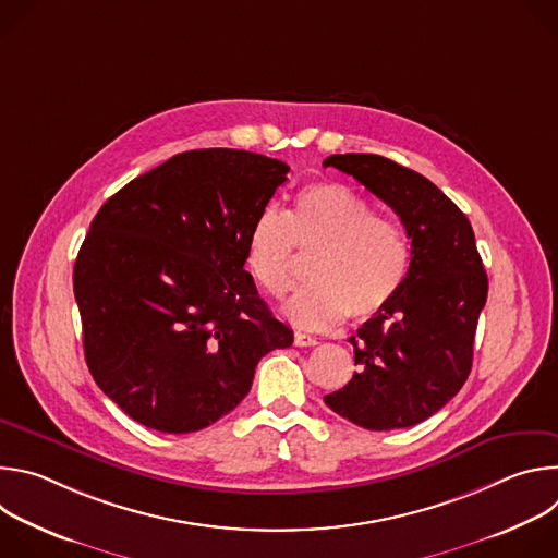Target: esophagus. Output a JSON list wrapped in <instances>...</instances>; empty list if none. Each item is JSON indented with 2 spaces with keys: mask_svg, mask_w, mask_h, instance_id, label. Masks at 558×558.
<instances>
[{
  "mask_svg": "<svg viewBox=\"0 0 558 558\" xmlns=\"http://www.w3.org/2000/svg\"><path fill=\"white\" fill-rule=\"evenodd\" d=\"M293 344H295V347H315L317 340H315L313 336H308V333H300V331H298V333L293 336Z\"/></svg>",
  "mask_w": 558,
  "mask_h": 558,
  "instance_id": "34e87169",
  "label": "esophagus"
}]
</instances>
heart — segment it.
<instances>
[{
	"label": "heart",
	"mask_w": 558,
	"mask_h": 558,
	"mask_svg": "<svg viewBox=\"0 0 558 558\" xmlns=\"http://www.w3.org/2000/svg\"><path fill=\"white\" fill-rule=\"evenodd\" d=\"M295 250L313 254L306 278L282 311L302 329H329L344 315L366 320L402 291L411 247L402 225L375 214L368 198L342 183H313L298 192L289 214L265 207L247 233V269L278 298L295 276Z\"/></svg>",
	"instance_id": "1"
}]
</instances>
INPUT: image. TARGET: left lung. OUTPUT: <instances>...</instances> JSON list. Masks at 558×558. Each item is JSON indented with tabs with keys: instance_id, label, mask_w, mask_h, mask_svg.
Instances as JSON below:
<instances>
[{
	"instance_id": "left-lung-1",
	"label": "left lung",
	"mask_w": 558,
	"mask_h": 558,
	"mask_svg": "<svg viewBox=\"0 0 558 558\" xmlns=\"http://www.w3.org/2000/svg\"><path fill=\"white\" fill-rule=\"evenodd\" d=\"M325 168L351 174L381 198L411 238L402 291L349 338L360 371L325 402L368 430L415 426L452 400L472 368L488 298L474 231L437 185L390 158L333 154Z\"/></svg>"
}]
</instances>
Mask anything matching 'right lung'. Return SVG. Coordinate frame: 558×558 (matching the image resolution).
I'll list each match as a JSON object with an SVG mask.
<instances>
[{
    "label": "right lung",
    "instance_id": "obj_1",
    "mask_svg": "<svg viewBox=\"0 0 558 558\" xmlns=\"http://www.w3.org/2000/svg\"><path fill=\"white\" fill-rule=\"evenodd\" d=\"M289 166L245 149H192L110 196L72 284L99 388L134 422L194 433L245 400L256 366L287 349L245 271L247 233Z\"/></svg>",
    "mask_w": 558,
    "mask_h": 558
}]
</instances>
